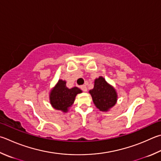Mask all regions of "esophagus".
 Returning <instances> with one entry per match:
<instances>
[{"mask_svg":"<svg viewBox=\"0 0 161 161\" xmlns=\"http://www.w3.org/2000/svg\"><path fill=\"white\" fill-rule=\"evenodd\" d=\"M81 89H82V91H83V92H87V87H86L85 85H82V86H81Z\"/></svg>","mask_w":161,"mask_h":161,"instance_id":"34e87169","label":"esophagus"}]
</instances>
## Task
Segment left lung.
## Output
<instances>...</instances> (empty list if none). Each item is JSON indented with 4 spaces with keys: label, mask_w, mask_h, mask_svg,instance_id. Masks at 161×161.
<instances>
[{
    "label": "left lung",
    "mask_w": 161,
    "mask_h": 161,
    "mask_svg": "<svg viewBox=\"0 0 161 161\" xmlns=\"http://www.w3.org/2000/svg\"><path fill=\"white\" fill-rule=\"evenodd\" d=\"M89 92L96 107L102 112L109 111L118 101V93L115 89L102 76L95 79L93 88Z\"/></svg>",
    "instance_id": "left-lung-1"
}]
</instances>
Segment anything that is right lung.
<instances>
[{"label": "right lung", "mask_w": 161, "mask_h": 161, "mask_svg": "<svg viewBox=\"0 0 161 161\" xmlns=\"http://www.w3.org/2000/svg\"><path fill=\"white\" fill-rule=\"evenodd\" d=\"M82 93L77 86L69 89L66 86V81L59 80L49 92V101L51 106L57 110L66 113L74 103L76 96Z\"/></svg>", "instance_id": "right-lung-1"}]
</instances>
